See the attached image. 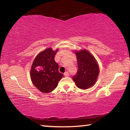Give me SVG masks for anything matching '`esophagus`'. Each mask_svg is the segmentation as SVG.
<instances>
[{"mask_svg": "<svg viewBox=\"0 0 130 130\" xmlns=\"http://www.w3.org/2000/svg\"><path fill=\"white\" fill-rule=\"evenodd\" d=\"M64 76H65V77H68V76H69V73H68V72H65V73H64Z\"/></svg>", "mask_w": 130, "mask_h": 130, "instance_id": "34e87169", "label": "esophagus"}]
</instances>
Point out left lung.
Here are the masks:
<instances>
[{
	"label": "left lung",
	"mask_w": 130,
	"mask_h": 130,
	"mask_svg": "<svg viewBox=\"0 0 130 130\" xmlns=\"http://www.w3.org/2000/svg\"><path fill=\"white\" fill-rule=\"evenodd\" d=\"M78 63V70L73 80L76 86L81 89L93 87L99 74V67L95 58L87 50L74 51Z\"/></svg>",
	"instance_id": "obj_1"
}]
</instances>
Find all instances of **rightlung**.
I'll list each match as a JSON object with an SVG mask.
<instances>
[{
	"label": "right lung",
	"instance_id": "1",
	"mask_svg": "<svg viewBox=\"0 0 130 130\" xmlns=\"http://www.w3.org/2000/svg\"><path fill=\"white\" fill-rule=\"evenodd\" d=\"M58 50H53L51 47L43 50L36 56L31 65V80L34 86L43 93H49L56 89L63 76L59 72L58 64L54 61Z\"/></svg>",
	"mask_w": 130,
	"mask_h": 130
}]
</instances>
